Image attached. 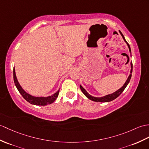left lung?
Wrapping results in <instances>:
<instances>
[{"mask_svg":"<svg viewBox=\"0 0 149 149\" xmlns=\"http://www.w3.org/2000/svg\"><path fill=\"white\" fill-rule=\"evenodd\" d=\"M119 33H120V35H121L122 37L123 38V39L124 40V42L126 43V44L127 45V47L129 48V51H130V56H131V48L129 44L127 42V41L126 40L125 38H124V36L123 35V33H121L120 30H119ZM131 64V70H130V74L128 76V77H127V80L126 81V82L124 83V85L122 86L121 88H119L118 90H117L116 91L113 92L112 94H109V95H107L105 96H102V97H95V96H93L91 95H89V93L86 91V89L82 87L81 85H80V88L81 89L82 92L84 93V95L87 97L88 99L92 100V101H94V102H111L112 100H113L114 99L117 98L118 96L121 94V93L123 92V91L124 90V89L126 88V86L128 84V83L130 81V79L131 77V74H132V70H133V64H132V62H131L130 63Z\"/></svg>","mask_w":149,"mask_h":149,"instance_id":"1","label":"left lung"}]
</instances>
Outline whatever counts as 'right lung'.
Segmentation results:
<instances>
[{"instance_id": "obj_1", "label": "right lung", "mask_w": 149, "mask_h": 149, "mask_svg": "<svg viewBox=\"0 0 149 149\" xmlns=\"http://www.w3.org/2000/svg\"><path fill=\"white\" fill-rule=\"evenodd\" d=\"M13 78H14V82H15L16 87L17 89H18V90L20 94L22 95L23 97L25 98L28 102H29L30 103H31V104L35 105L45 106L53 103L58 98L60 89H58V90L56 93H54L53 95L46 96V97H44V96H34L30 95L29 93H26L22 88V86H21V85L19 84L18 79H17L15 67L13 68Z\"/></svg>"}]
</instances>
